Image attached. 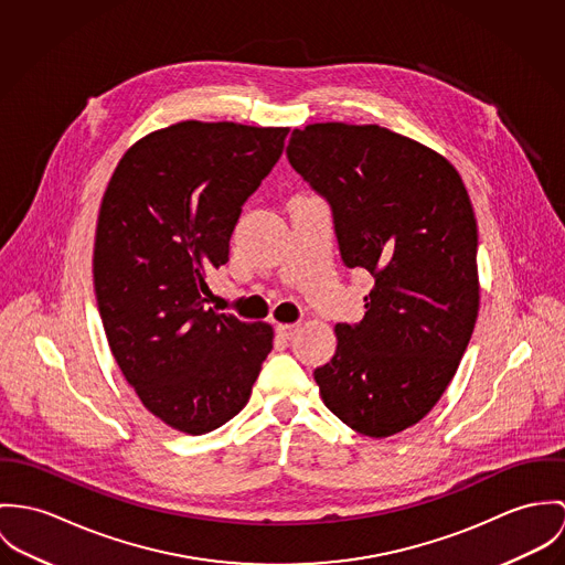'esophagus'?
Returning a JSON list of instances; mask_svg holds the SVG:
<instances>
[{"label":"esophagus","instance_id":"esophagus-1","mask_svg":"<svg viewBox=\"0 0 565 565\" xmlns=\"http://www.w3.org/2000/svg\"><path fill=\"white\" fill-rule=\"evenodd\" d=\"M297 331H299V324H277V335L284 340H292Z\"/></svg>","mask_w":565,"mask_h":565}]
</instances>
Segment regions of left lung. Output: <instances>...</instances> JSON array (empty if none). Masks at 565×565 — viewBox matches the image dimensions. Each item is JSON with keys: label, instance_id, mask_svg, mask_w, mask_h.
Segmentation results:
<instances>
[{"label": "left lung", "instance_id": "left-lung-1", "mask_svg": "<svg viewBox=\"0 0 565 565\" xmlns=\"http://www.w3.org/2000/svg\"><path fill=\"white\" fill-rule=\"evenodd\" d=\"M286 153L327 199L342 262L375 277L364 318L335 324V355L313 371L322 403L362 436H394L434 409L477 322L468 190L446 158L385 127L313 124Z\"/></svg>", "mask_w": 565, "mask_h": 565}]
</instances>
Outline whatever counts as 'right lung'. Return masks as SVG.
I'll return each mask as SVG.
<instances>
[{"label":"right lung","mask_w":565,"mask_h":565,"mask_svg":"<svg viewBox=\"0 0 565 565\" xmlns=\"http://www.w3.org/2000/svg\"><path fill=\"white\" fill-rule=\"evenodd\" d=\"M288 127L182 121L131 145L104 192L93 281L110 351L142 405L201 436L249 401L273 327L205 310L245 201Z\"/></svg>","instance_id":"obj_1"}]
</instances>
